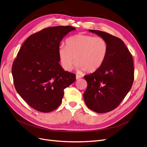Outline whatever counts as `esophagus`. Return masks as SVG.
Instances as JSON below:
<instances>
[{"label":"esophagus","mask_w":147,"mask_h":147,"mask_svg":"<svg viewBox=\"0 0 147 147\" xmlns=\"http://www.w3.org/2000/svg\"><path fill=\"white\" fill-rule=\"evenodd\" d=\"M81 78H82V76H81L80 75L76 74V79H80Z\"/></svg>","instance_id":"1"}]
</instances>
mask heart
<instances>
[{"label":"heart","mask_w":147,"mask_h":147,"mask_svg":"<svg viewBox=\"0 0 147 147\" xmlns=\"http://www.w3.org/2000/svg\"><path fill=\"white\" fill-rule=\"evenodd\" d=\"M107 50V43L104 38L79 34L69 37L66 45L59 46L58 55L65 71L71 69L74 59L77 69L93 73L104 63Z\"/></svg>","instance_id":"obj_1"}]
</instances>
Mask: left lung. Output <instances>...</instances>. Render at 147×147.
<instances>
[{
    "label": "left lung",
    "instance_id": "1",
    "mask_svg": "<svg viewBox=\"0 0 147 147\" xmlns=\"http://www.w3.org/2000/svg\"><path fill=\"white\" fill-rule=\"evenodd\" d=\"M89 31L104 38L108 50L102 66L94 73L84 76L88 84L84 93V101L92 111L107 113L115 109L131 88L133 60L121 39L104 31Z\"/></svg>",
    "mask_w": 147,
    "mask_h": 147
}]
</instances>
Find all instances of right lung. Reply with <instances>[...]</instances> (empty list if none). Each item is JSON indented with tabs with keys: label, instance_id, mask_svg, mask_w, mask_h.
Segmentation results:
<instances>
[{
	"label": "right lung",
	"instance_id": "add662e5",
	"mask_svg": "<svg viewBox=\"0 0 147 147\" xmlns=\"http://www.w3.org/2000/svg\"><path fill=\"white\" fill-rule=\"evenodd\" d=\"M71 26L49 27L28 37L12 66L15 88L31 107L43 113L61 105L64 89L76 80V74L59 64L58 48Z\"/></svg>",
	"mask_w": 147,
	"mask_h": 147
}]
</instances>
